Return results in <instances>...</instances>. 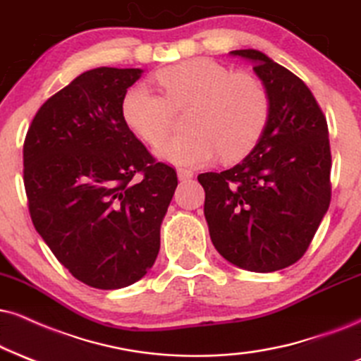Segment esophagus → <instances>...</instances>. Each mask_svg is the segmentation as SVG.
<instances>
[{"instance_id": "34e87169", "label": "esophagus", "mask_w": 361, "mask_h": 361, "mask_svg": "<svg viewBox=\"0 0 361 361\" xmlns=\"http://www.w3.org/2000/svg\"><path fill=\"white\" fill-rule=\"evenodd\" d=\"M194 176V172L190 171V169H177V177H179V180H188L190 177Z\"/></svg>"}]
</instances>
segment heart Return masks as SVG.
Returning a JSON list of instances; mask_svg holds the SVG:
<instances>
[{
  "instance_id": "b5f03b06",
  "label": "heart",
  "mask_w": 361,
  "mask_h": 361,
  "mask_svg": "<svg viewBox=\"0 0 361 361\" xmlns=\"http://www.w3.org/2000/svg\"><path fill=\"white\" fill-rule=\"evenodd\" d=\"M164 95L149 83L126 92L120 112L130 130L157 145L172 127L173 109L189 110L190 132L172 137L157 149L160 159L180 166H201L216 155L226 162L255 149L269 118V95L249 73L233 72L211 58H192L157 72Z\"/></svg>"
}]
</instances>
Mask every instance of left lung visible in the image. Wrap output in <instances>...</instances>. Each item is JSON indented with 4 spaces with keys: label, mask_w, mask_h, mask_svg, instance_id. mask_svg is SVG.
<instances>
[{
    "label": "left lung",
    "mask_w": 361,
    "mask_h": 361,
    "mask_svg": "<svg viewBox=\"0 0 361 361\" xmlns=\"http://www.w3.org/2000/svg\"><path fill=\"white\" fill-rule=\"evenodd\" d=\"M251 60L269 95L259 142L238 166L199 173L217 252L238 268L273 273L300 261L331 201L328 123L301 78L257 50Z\"/></svg>",
    "instance_id": "obj_1"
}]
</instances>
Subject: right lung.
<instances>
[{"label": "right lung", "mask_w": 361, "mask_h": 361, "mask_svg": "<svg viewBox=\"0 0 361 361\" xmlns=\"http://www.w3.org/2000/svg\"><path fill=\"white\" fill-rule=\"evenodd\" d=\"M140 68L88 70L50 97L23 144L35 229L78 281L130 286L154 266L177 173L157 162L120 112Z\"/></svg>", "instance_id": "obj_1"}]
</instances>
